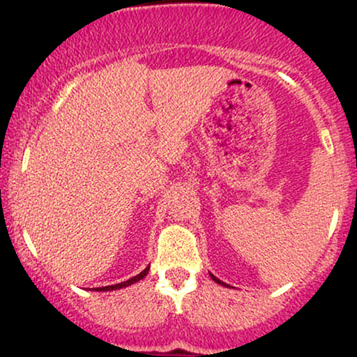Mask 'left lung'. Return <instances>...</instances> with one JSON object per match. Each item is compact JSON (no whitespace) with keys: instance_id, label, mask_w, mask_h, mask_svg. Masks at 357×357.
Segmentation results:
<instances>
[{"instance_id":"1","label":"left lung","mask_w":357,"mask_h":357,"mask_svg":"<svg viewBox=\"0 0 357 357\" xmlns=\"http://www.w3.org/2000/svg\"><path fill=\"white\" fill-rule=\"evenodd\" d=\"M211 278H213V280H215V282H216V284H221V285H225V287H227V284H225V282H221V280H220V278H216L215 275H211Z\"/></svg>"}]
</instances>
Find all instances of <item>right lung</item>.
<instances>
[{
    "mask_svg": "<svg viewBox=\"0 0 357 357\" xmlns=\"http://www.w3.org/2000/svg\"><path fill=\"white\" fill-rule=\"evenodd\" d=\"M147 272H149V267H146L144 270H142L141 273H139V275H136V277H132V278H129V280H126V282H121V284H116V285H107V287H97V292H105V290H117V289H122V287H127V285H132V284H136V282H139L141 280V278H144L146 275H147Z\"/></svg>",
    "mask_w": 357,
    "mask_h": 357,
    "instance_id": "obj_1",
    "label": "right lung"
}]
</instances>
